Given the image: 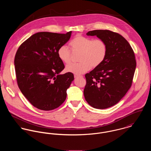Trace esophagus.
<instances>
[{
	"instance_id": "obj_1",
	"label": "esophagus",
	"mask_w": 151,
	"mask_h": 151,
	"mask_svg": "<svg viewBox=\"0 0 151 151\" xmlns=\"http://www.w3.org/2000/svg\"><path fill=\"white\" fill-rule=\"evenodd\" d=\"M80 77V76H79V75H74V78H78V77Z\"/></svg>"
}]
</instances>
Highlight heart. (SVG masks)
I'll return each mask as SVG.
<instances>
[{
  "instance_id": "1",
  "label": "heart",
  "mask_w": 151,
  "mask_h": 151,
  "mask_svg": "<svg viewBox=\"0 0 151 151\" xmlns=\"http://www.w3.org/2000/svg\"><path fill=\"white\" fill-rule=\"evenodd\" d=\"M73 51L80 52L78 61L67 65L65 70L75 74H81L101 65L107 55L108 46L105 41L82 35L76 36L69 43ZM60 60L65 64L70 63L71 51L65 45H62L58 50Z\"/></svg>"
}]
</instances>
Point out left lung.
<instances>
[{
	"label": "left lung",
	"mask_w": 151,
	"mask_h": 151,
	"mask_svg": "<svg viewBox=\"0 0 151 151\" xmlns=\"http://www.w3.org/2000/svg\"><path fill=\"white\" fill-rule=\"evenodd\" d=\"M86 34L105 41L108 52L103 63L86 74L84 97L93 108H110L117 104L131 86L136 67L135 55L127 41L118 33L98 29Z\"/></svg>",
	"instance_id": "8db88e82"
}]
</instances>
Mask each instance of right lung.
Instances as JSON below:
<instances>
[{
    "label": "right lung",
    "instance_id": "right-lung-1",
    "mask_svg": "<svg viewBox=\"0 0 151 151\" xmlns=\"http://www.w3.org/2000/svg\"><path fill=\"white\" fill-rule=\"evenodd\" d=\"M71 32L36 33L22 43L16 52L14 65L18 86L35 108L51 110L66 99L74 75L70 72L60 74L65 65L58 57V50L70 40Z\"/></svg>",
    "mask_w": 151,
    "mask_h": 151
}]
</instances>
